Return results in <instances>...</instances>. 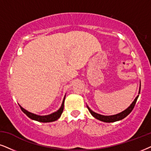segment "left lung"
I'll return each instance as SVG.
<instances>
[{
  "mask_svg": "<svg viewBox=\"0 0 151 151\" xmlns=\"http://www.w3.org/2000/svg\"><path fill=\"white\" fill-rule=\"evenodd\" d=\"M140 90H141V82H140V86H139V94L140 93ZM139 98V95H137L136 97V98L134 99V101H133L132 103L129 105L128 107H127L126 109H125L123 111L121 112V113H118L117 114H115V115H111V116H104V115H101V114H99L98 113H95V112L93 111L90 109V107L88 105L87 108L88 109V111H90V113L91 114L93 117L96 118V119L99 120L100 121H103L105 122V123H113V122H116V121H121V120L123 119L124 118H125L127 115H129L130 114V112L132 111L134 107L135 104H136L137 99Z\"/></svg>",
  "mask_w": 151,
  "mask_h": 151,
  "instance_id": "8db88e82",
  "label": "left lung"
}]
</instances>
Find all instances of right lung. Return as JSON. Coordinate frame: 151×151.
<instances>
[{"instance_id": "right-lung-1", "label": "right lung", "mask_w": 151, "mask_h": 151, "mask_svg": "<svg viewBox=\"0 0 151 151\" xmlns=\"http://www.w3.org/2000/svg\"><path fill=\"white\" fill-rule=\"evenodd\" d=\"M65 99V95L63 100L61 106H60V107L59 108L58 110H57L56 111L53 112V113H52V114H49V115H45V116L37 115V114L31 113V112L28 111L26 110L25 109L23 108L22 106L20 105V104H19V105L21 109H22V111L24 112V113L26 114V115L27 116L28 118H30V119L34 120V121H38V122H42V123H50V122L56 121V120H58V118L60 117L63 111Z\"/></svg>"}]
</instances>
